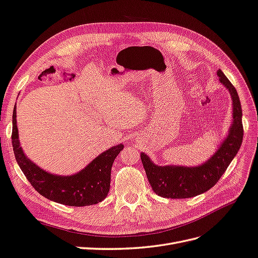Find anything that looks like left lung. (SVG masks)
Listing matches in <instances>:
<instances>
[{
  "label": "left lung",
  "instance_id": "1",
  "mask_svg": "<svg viewBox=\"0 0 258 258\" xmlns=\"http://www.w3.org/2000/svg\"><path fill=\"white\" fill-rule=\"evenodd\" d=\"M219 82L229 92L232 100V123L227 136L220 143L211 158L197 166L157 165L145 152L141 159L152 190L158 196L167 199H186L201 195L211 189L222 177L237 156L243 139L241 102L234 86L224 75L217 71Z\"/></svg>",
  "mask_w": 258,
  "mask_h": 258
}]
</instances>
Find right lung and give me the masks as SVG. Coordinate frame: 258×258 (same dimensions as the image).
Returning <instances> with one entry per match:
<instances>
[{
    "instance_id": "right-lung-1",
    "label": "right lung",
    "mask_w": 258,
    "mask_h": 258,
    "mask_svg": "<svg viewBox=\"0 0 258 258\" xmlns=\"http://www.w3.org/2000/svg\"><path fill=\"white\" fill-rule=\"evenodd\" d=\"M16 105L13 112L12 143L14 154L21 171L40 195L50 201L69 207H86L101 202L108 196L114 159L123 149L119 144L100 153L83 170L73 175L46 172L29 159L21 148L16 120Z\"/></svg>"
}]
</instances>
